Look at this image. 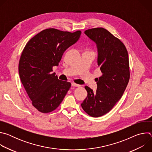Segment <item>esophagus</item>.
I'll return each instance as SVG.
<instances>
[{"label":"esophagus","instance_id":"34e87169","mask_svg":"<svg viewBox=\"0 0 152 152\" xmlns=\"http://www.w3.org/2000/svg\"><path fill=\"white\" fill-rule=\"evenodd\" d=\"M72 86H76V87H80V85L76 84V83H72Z\"/></svg>","mask_w":152,"mask_h":152}]
</instances>
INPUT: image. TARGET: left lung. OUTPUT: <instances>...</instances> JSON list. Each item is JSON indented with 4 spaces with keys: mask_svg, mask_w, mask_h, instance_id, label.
<instances>
[{
    "mask_svg": "<svg viewBox=\"0 0 152 152\" xmlns=\"http://www.w3.org/2000/svg\"><path fill=\"white\" fill-rule=\"evenodd\" d=\"M85 34L96 43L102 76L97 78L96 93L85 86L88 95L81 106L89 115L99 117L112 110L126 88L130 79L128 53L123 43L103 28L87 29Z\"/></svg>",
    "mask_w": 152,
    "mask_h": 152,
    "instance_id": "obj_1",
    "label": "left lung"
}]
</instances>
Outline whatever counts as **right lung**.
I'll list each match as a JSON object with an SVG mask.
<instances>
[{"instance_id": "obj_1", "label": "right lung", "mask_w": 152, "mask_h": 152, "mask_svg": "<svg viewBox=\"0 0 152 152\" xmlns=\"http://www.w3.org/2000/svg\"><path fill=\"white\" fill-rule=\"evenodd\" d=\"M80 34V31L49 28L26 43L19 61V76L38 111L46 114L56 110L71 87L70 82L58 79L52 69L58 66L65 50L75 44Z\"/></svg>"}]
</instances>
